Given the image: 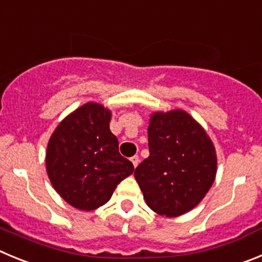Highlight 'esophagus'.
<instances>
[{"label":"esophagus","mask_w":262,"mask_h":262,"mask_svg":"<svg viewBox=\"0 0 262 262\" xmlns=\"http://www.w3.org/2000/svg\"><path fill=\"white\" fill-rule=\"evenodd\" d=\"M130 160H132V163H133L134 167H137L138 166V163H140V158H138V155H134V157H132Z\"/></svg>","instance_id":"34e87169"}]
</instances>
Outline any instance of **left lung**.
<instances>
[{
  "instance_id": "1",
  "label": "left lung",
  "mask_w": 262,
  "mask_h": 262,
  "mask_svg": "<svg viewBox=\"0 0 262 262\" xmlns=\"http://www.w3.org/2000/svg\"><path fill=\"white\" fill-rule=\"evenodd\" d=\"M147 134L150 155L134 171L146 204L169 218L188 213L215 180L213 142L181 110L152 114Z\"/></svg>"
}]
</instances>
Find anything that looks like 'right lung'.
<instances>
[{
  "label": "right lung",
  "instance_id": "1",
  "mask_svg": "<svg viewBox=\"0 0 262 262\" xmlns=\"http://www.w3.org/2000/svg\"><path fill=\"white\" fill-rule=\"evenodd\" d=\"M110 121V110L86 103L58 124L48 142L49 180L56 192L79 210H95L107 204L117 184L134 171L133 163L119 152Z\"/></svg>",
  "mask_w": 262,
  "mask_h": 262
}]
</instances>
